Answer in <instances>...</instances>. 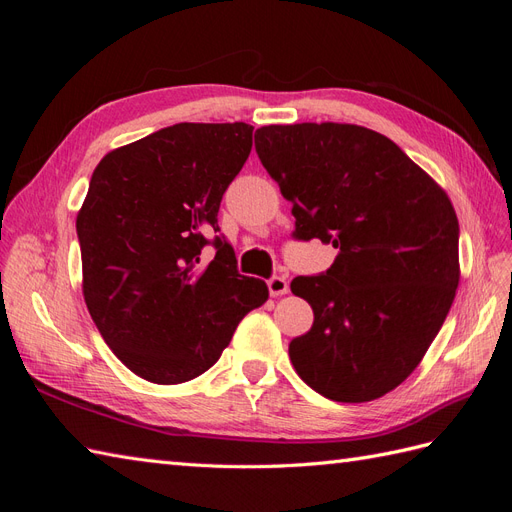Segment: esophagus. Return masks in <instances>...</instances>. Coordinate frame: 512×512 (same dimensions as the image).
I'll return each instance as SVG.
<instances>
[{
  "label": "esophagus",
  "mask_w": 512,
  "mask_h": 512,
  "mask_svg": "<svg viewBox=\"0 0 512 512\" xmlns=\"http://www.w3.org/2000/svg\"><path fill=\"white\" fill-rule=\"evenodd\" d=\"M267 286H269L271 297H282V294H286V292L290 290V286H288V280H286L284 275H273L271 280L267 282Z\"/></svg>",
  "instance_id": "1"
}]
</instances>
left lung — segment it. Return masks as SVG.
<instances>
[{"label": "left lung", "instance_id": "left-lung-1", "mask_svg": "<svg viewBox=\"0 0 512 512\" xmlns=\"http://www.w3.org/2000/svg\"><path fill=\"white\" fill-rule=\"evenodd\" d=\"M256 153L292 203L294 239L333 243L324 273L290 290L314 324L288 354L333 401L393 391L421 363L459 284V222L446 192L391 138L352 123L262 126Z\"/></svg>", "mask_w": 512, "mask_h": 512}]
</instances>
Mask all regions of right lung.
I'll use <instances>...</instances> for the list:
<instances>
[{
  "label": "right lung",
  "instance_id": "add662e5",
  "mask_svg": "<svg viewBox=\"0 0 512 512\" xmlns=\"http://www.w3.org/2000/svg\"><path fill=\"white\" fill-rule=\"evenodd\" d=\"M252 132L243 121L175 123L106 153L91 175L76 215L85 303L108 348L149 382L203 374L243 316L269 299L215 235ZM205 244L216 250L207 266Z\"/></svg>",
  "mask_w": 512,
  "mask_h": 512
}]
</instances>
